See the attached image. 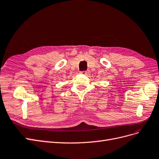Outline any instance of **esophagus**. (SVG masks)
<instances>
[{"instance_id": "1", "label": "esophagus", "mask_w": 159, "mask_h": 159, "mask_svg": "<svg viewBox=\"0 0 159 159\" xmlns=\"http://www.w3.org/2000/svg\"><path fill=\"white\" fill-rule=\"evenodd\" d=\"M80 73L81 75H87V74L89 73L88 71H81V72H80Z\"/></svg>"}]
</instances>
